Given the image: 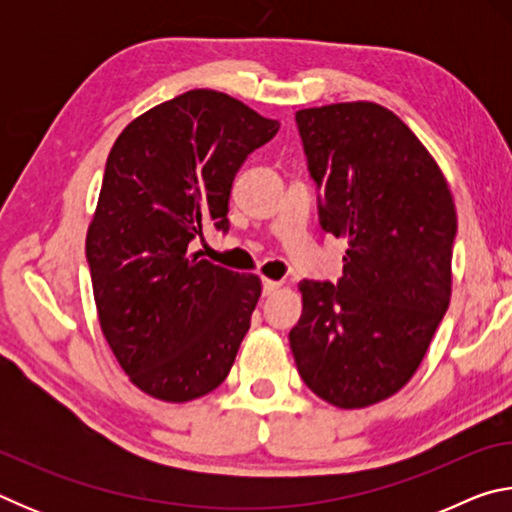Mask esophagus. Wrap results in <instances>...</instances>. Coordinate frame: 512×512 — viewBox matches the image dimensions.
Returning <instances> with one entry per match:
<instances>
[{
  "label": "esophagus",
  "instance_id": "1",
  "mask_svg": "<svg viewBox=\"0 0 512 512\" xmlns=\"http://www.w3.org/2000/svg\"><path fill=\"white\" fill-rule=\"evenodd\" d=\"M262 289H264V296H273V293H277L282 289V282L277 280H264L262 282Z\"/></svg>",
  "mask_w": 512,
  "mask_h": 512
}]
</instances>
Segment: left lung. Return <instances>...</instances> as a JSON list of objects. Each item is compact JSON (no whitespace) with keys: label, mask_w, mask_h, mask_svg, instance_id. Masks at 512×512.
<instances>
[{"label":"left lung","mask_w":512,"mask_h":512,"mask_svg":"<svg viewBox=\"0 0 512 512\" xmlns=\"http://www.w3.org/2000/svg\"><path fill=\"white\" fill-rule=\"evenodd\" d=\"M320 225L348 239L334 284L302 280L289 332L309 391L366 409L409 384L452 298L456 205L447 178L404 121L372 101L296 112Z\"/></svg>","instance_id":"obj_1"}]
</instances>
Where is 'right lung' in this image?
I'll use <instances>...</instances> for the list:
<instances>
[{"label": "right lung", "mask_w": 512, "mask_h": 512, "mask_svg": "<svg viewBox=\"0 0 512 512\" xmlns=\"http://www.w3.org/2000/svg\"><path fill=\"white\" fill-rule=\"evenodd\" d=\"M277 128L230 94L189 90L112 144L85 255L101 332L155 400L212 393L235 363L262 280L189 253V241L207 221L228 230L232 180Z\"/></svg>", "instance_id": "add662e5"}]
</instances>
